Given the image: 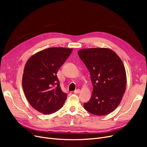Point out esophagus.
Wrapping results in <instances>:
<instances>
[{
    "instance_id": "obj_1",
    "label": "esophagus",
    "mask_w": 147,
    "mask_h": 147,
    "mask_svg": "<svg viewBox=\"0 0 147 147\" xmlns=\"http://www.w3.org/2000/svg\"><path fill=\"white\" fill-rule=\"evenodd\" d=\"M80 89H76V90H74V94H79V93H80Z\"/></svg>"
}]
</instances>
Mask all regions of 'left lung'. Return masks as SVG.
Here are the masks:
<instances>
[{
    "mask_svg": "<svg viewBox=\"0 0 147 147\" xmlns=\"http://www.w3.org/2000/svg\"><path fill=\"white\" fill-rule=\"evenodd\" d=\"M78 55L90 74L94 90L84 109L95 115L112 113L120 103L126 90V73L120 58L109 48H88Z\"/></svg>",
    "mask_w": 147,
    "mask_h": 147,
    "instance_id": "obj_1",
    "label": "left lung"
}]
</instances>
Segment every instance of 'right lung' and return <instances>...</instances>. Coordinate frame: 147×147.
I'll use <instances>...</instances> for the list:
<instances>
[{
  "label": "right lung",
  "mask_w": 147,
  "mask_h": 147,
  "mask_svg": "<svg viewBox=\"0 0 147 147\" xmlns=\"http://www.w3.org/2000/svg\"><path fill=\"white\" fill-rule=\"evenodd\" d=\"M72 51V48H50L27 60L22 89L30 105L39 113L51 114L63 106L67 95L62 91L57 74Z\"/></svg>",
  "instance_id": "right-lung-1"
}]
</instances>
